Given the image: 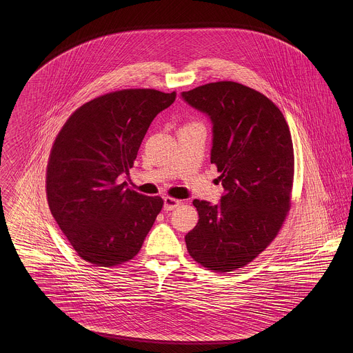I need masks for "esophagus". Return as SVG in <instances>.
I'll return each instance as SVG.
<instances>
[{
    "label": "esophagus",
    "mask_w": 353,
    "mask_h": 353,
    "mask_svg": "<svg viewBox=\"0 0 353 353\" xmlns=\"http://www.w3.org/2000/svg\"><path fill=\"white\" fill-rule=\"evenodd\" d=\"M181 205V201L172 197H165L164 199V210H172Z\"/></svg>",
    "instance_id": "1"
}]
</instances>
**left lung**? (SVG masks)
Instances as JSON below:
<instances>
[{"instance_id":"1","label":"left lung","mask_w":353,"mask_h":353,"mask_svg":"<svg viewBox=\"0 0 353 353\" xmlns=\"http://www.w3.org/2000/svg\"><path fill=\"white\" fill-rule=\"evenodd\" d=\"M213 123L210 163L219 205L194 200L197 225L185 236L192 258L216 273L246 266L277 236L291 209L295 156L288 123L263 94L235 81L182 92Z\"/></svg>"}]
</instances>
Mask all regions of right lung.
Listing matches in <instances>:
<instances>
[{
  "label": "right lung",
  "mask_w": 353,
  "mask_h": 353,
  "mask_svg": "<svg viewBox=\"0 0 353 353\" xmlns=\"http://www.w3.org/2000/svg\"><path fill=\"white\" fill-rule=\"evenodd\" d=\"M175 98L176 92L150 88L110 92L79 107L55 137L46 171L48 202L84 261L110 268L141 250L164 202L119 181L133 167L153 118Z\"/></svg>",
  "instance_id": "1"
}]
</instances>
